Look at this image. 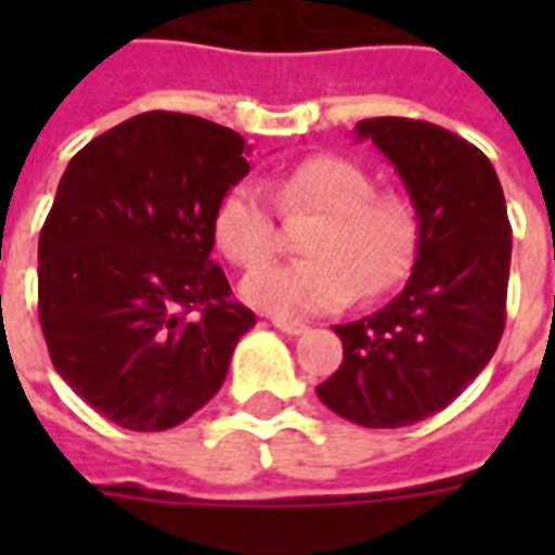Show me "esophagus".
<instances>
[{"instance_id": "obj_1", "label": "esophagus", "mask_w": 555, "mask_h": 555, "mask_svg": "<svg viewBox=\"0 0 555 555\" xmlns=\"http://www.w3.org/2000/svg\"><path fill=\"white\" fill-rule=\"evenodd\" d=\"M273 326L282 330V333H288V336H302V333H309V326L302 324V321H288V318H273Z\"/></svg>"}]
</instances>
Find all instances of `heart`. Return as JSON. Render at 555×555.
<instances>
[{
  "label": "heart",
  "instance_id": "heart-1",
  "mask_svg": "<svg viewBox=\"0 0 555 555\" xmlns=\"http://www.w3.org/2000/svg\"><path fill=\"white\" fill-rule=\"evenodd\" d=\"M285 217L314 214L302 255L309 261L273 264L243 279V300L279 318L336 312L357 294L377 297L408 276L418 229L413 207L398 195H374L360 163L333 154L309 157L273 181ZM214 243L237 267H261L276 255V219L264 193L234 183L214 210Z\"/></svg>",
  "mask_w": 555,
  "mask_h": 555
}]
</instances>
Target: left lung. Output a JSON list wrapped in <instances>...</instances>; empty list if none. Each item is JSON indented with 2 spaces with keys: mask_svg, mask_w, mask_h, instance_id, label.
Returning <instances> with one entry per match:
<instances>
[{
  "mask_svg": "<svg viewBox=\"0 0 555 555\" xmlns=\"http://www.w3.org/2000/svg\"><path fill=\"white\" fill-rule=\"evenodd\" d=\"M416 210V261L380 312L333 326L345 360L318 386L326 408L362 428H404L449 408L505 330L512 225L490 159L428 121L365 118Z\"/></svg>",
  "mask_w": 555,
  "mask_h": 555,
  "instance_id": "obj_1",
  "label": "left lung"
}]
</instances>
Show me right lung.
<instances>
[{
  "label": "right lung",
  "instance_id": "add662e5",
  "mask_svg": "<svg viewBox=\"0 0 555 555\" xmlns=\"http://www.w3.org/2000/svg\"><path fill=\"white\" fill-rule=\"evenodd\" d=\"M246 154L231 127L142 113L59 181L38 243L43 338L62 380L121 428L166 430L205 408L255 326L210 258Z\"/></svg>",
  "mask_w": 555,
  "mask_h": 555
}]
</instances>
